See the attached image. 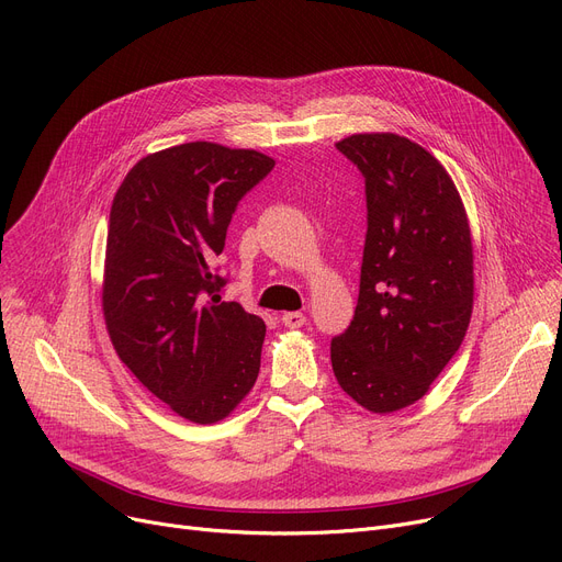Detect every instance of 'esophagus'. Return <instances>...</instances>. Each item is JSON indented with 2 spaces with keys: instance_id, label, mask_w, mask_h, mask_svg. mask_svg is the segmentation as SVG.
<instances>
[{
  "instance_id": "obj_1",
  "label": "esophagus",
  "mask_w": 562,
  "mask_h": 562,
  "mask_svg": "<svg viewBox=\"0 0 562 562\" xmlns=\"http://www.w3.org/2000/svg\"><path fill=\"white\" fill-rule=\"evenodd\" d=\"M307 322V316L303 312H284L282 314V324L286 328H301Z\"/></svg>"
}]
</instances>
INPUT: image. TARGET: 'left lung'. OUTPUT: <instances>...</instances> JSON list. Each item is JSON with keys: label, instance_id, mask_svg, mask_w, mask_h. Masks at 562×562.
<instances>
[{"label": "left lung", "instance_id": "obj_1", "mask_svg": "<svg viewBox=\"0 0 562 562\" xmlns=\"http://www.w3.org/2000/svg\"><path fill=\"white\" fill-rule=\"evenodd\" d=\"M335 146L364 177L368 234L353 322L333 337L330 362L351 400L393 413L427 393L469 330V217L446 167L420 144L362 133Z\"/></svg>", "mask_w": 562, "mask_h": 562}]
</instances>
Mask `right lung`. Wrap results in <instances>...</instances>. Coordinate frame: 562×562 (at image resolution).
Instances as JSON below:
<instances>
[{
    "label": "right lung",
    "instance_id": "add662e5",
    "mask_svg": "<svg viewBox=\"0 0 562 562\" xmlns=\"http://www.w3.org/2000/svg\"><path fill=\"white\" fill-rule=\"evenodd\" d=\"M276 160L188 142L142 158L119 186L108 227L103 314L121 362L181 418H227L259 374L266 324L221 301L213 257Z\"/></svg>",
    "mask_w": 562,
    "mask_h": 562
}]
</instances>
